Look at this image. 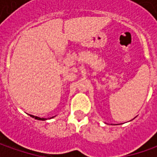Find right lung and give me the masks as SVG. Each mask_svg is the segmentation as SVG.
Listing matches in <instances>:
<instances>
[{
  "label": "right lung",
  "mask_w": 157,
  "mask_h": 157,
  "mask_svg": "<svg viewBox=\"0 0 157 157\" xmlns=\"http://www.w3.org/2000/svg\"><path fill=\"white\" fill-rule=\"evenodd\" d=\"M32 118H35L36 120H39V121H44V120H46V119H44V118H39V117H36V116H34V115H30Z\"/></svg>",
  "instance_id": "add662e5"
}]
</instances>
